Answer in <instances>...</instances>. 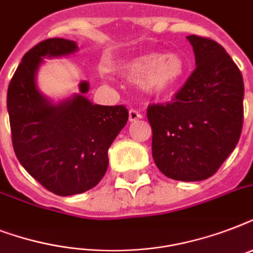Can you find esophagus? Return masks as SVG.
Segmentation results:
<instances>
[{"label":"esophagus","mask_w":253,"mask_h":253,"mask_svg":"<svg viewBox=\"0 0 253 253\" xmlns=\"http://www.w3.org/2000/svg\"><path fill=\"white\" fill-rule=\"evenodd\" d=\"M142 117V113H139L136 109H130V110H128V119H130V122H135V121H138V119H140Z\"/></svg>","instance_id":"34e87169"}]
</instances>
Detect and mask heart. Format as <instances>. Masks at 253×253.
Wrapping results in <instances>:
<instances>
[{
    "label": "heart",
    "mask_w": 253,
    "mask_h": 253,
    "mask_svg": "<svg viewBox=\"0 0 253 253\" xmlns=\"http://www.w3.org/2000/svg\"><path fill=\"white\" fill-rule=\"evenodd\" d=\"M119 71L131 83L142 84L151 94H166L182 80L186 63L177 53L151 52L127 61Z\"/></svg>",
    "instance_id": "obj_1"
}]
</instances>
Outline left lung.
<instances>
[{
	"label": "left lung",
	"mask_w": 253,
	"mask_h": 253,
	"mask_svg": "<svg viewBox=\"0 0 253 253\" xmlns=\"http://www.w3.org/2000/svg\"><path fill=\"white\" fill-rule=\"evenodd\" d=\"M196 69L172 102L150 105L152 156L169 178L211 177L235 150L243 128V77L219 43L189 35Z\"/></svg>",
	"instance_id": "8db88e82"
}]
</instances>
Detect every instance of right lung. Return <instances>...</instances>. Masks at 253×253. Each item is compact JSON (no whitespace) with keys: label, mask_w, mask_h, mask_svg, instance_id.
Masks as SVG:
<instances>
[{"label":"right lung","mask_w":253,"mask_h":253,"mask_svg":"<svg viewBox=\"0 0 253 253\" xmlns=\"http://www.w3.org/2000/svg\"><path fill=\"white\" fill-rule=\"evenodd\" d=\"M77 51L73 41L51 38L25 53L7 89L11 142L29 174L57 196H73L94 188L109 166L107 150L128 119L123 105H93L83 94L53 105L41 94L35 75L43 57Z\"/></svg>","instance_id":"obj_1"}]
</instances>
